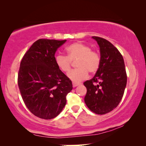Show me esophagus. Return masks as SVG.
<instances>
[{
  "label": "esophagus",
  "mask_w": 146,
  "mask_h": 146,
  "mask_svg": "<svg viewBox=\"0 0 146 146\" xmlns=\"http://www.w3.org/2000/svg\"><path fill=\"white\" fill-rule=\"evenodd\" d=\"M79 85V84L78 83H76V82H72V86H73V87L74 88H75V87H76V86H78Z\"/></svg>",
  "instance_id": "1"
}]
</instances>
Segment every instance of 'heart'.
Masks as SVG:
<instances>
[{"instance_id":"1","label":"heart","mask_w":146,"mask_h":146,"mask_svg":"<svg viewBox=\"0 0 146 146\" xmlns=\"http://www.w3.org/2000/svg\"><path fill=\"white\" fill-rule=\"evenodd\" d=\"M66 56L58 55L55 58V63L60 70L68 73L72 68V61L77 60L76 68L70 72L68 76L74 82L86 79L88 72L91 74L96 72L101 62L100 54L92 50L90 46L82 42H75L66 48Z\"/></svg>"}]
</instances>
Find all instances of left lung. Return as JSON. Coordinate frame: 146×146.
<instances>
[{"label":"left lung","instance_id":"8db88e82","mask_svg":"<svg viewBox=\"0 0 146 146\" xmlns=\"http://www.w3.org/2000/svg\"><path fill=\"white\" fill-rule=\"evenodd\" d=\"M100 47L101 62L94 76L84 82L87 89L84 102L96 114L102 115L115 109L122 98L127 74L122 55L108 40L92 36Z\"/></svg>","mask_w":146,"mask_h":146}]
</instances>
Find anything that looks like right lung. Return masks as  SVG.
I'll use <instances>...</instances> for the list:
<instances>
[{
	"mask_svg": "<svg viewBox=\"0 0 146 146\" xmlns=\"http://www.w3.org/2000/svg\"><path fill=\"white\" fill-rule=\"evenodd\" d=\"M66 41L38 40L21 60L18 74L20 92L27 108L40 118L56 117L72 90V81L55 63L56 52Z\"/></svg>",
	"mask_w": 146,
	"mask_h": 146,
	"instance_id": "right-lung-1",
	"label": "right lung"
}]
</instances>
